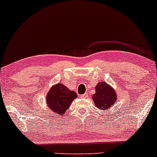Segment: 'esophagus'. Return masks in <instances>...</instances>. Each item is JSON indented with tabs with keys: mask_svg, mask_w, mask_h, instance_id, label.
Returning <instances> with one entry per match:
<instances>
[{
	"mask_svg": "<svg viewBox=\"0 0 157 157\" xmlns=\"http://www.w3.org/2000/svg\"><path fill=\"white\" fill-rule=\"evenodd\" d=\"M88 95H89V94H88L87 93H85L84 94H82V95H81L80 97H82V98H87V97H88Z\"/></svg>",
	"mask_w": 157,
	"mask_h": 157,
	"instance_id": "esophagus-1",
	"label": "esophagus"
}]
</instances>
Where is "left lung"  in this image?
<instances>
[{
    "mask_svg": "<svg viewBox=\"0 0 157 157\" xmlns=\"http://www.w3.org/2000/svg\"><path fill=\"white\" fill-rule=\"evenodd\" d=\"M92 100L98 109L109 110L117 101L116 91L105 82H98L95 86V94H93Z\"/></svg>",
    "mask_w": 157,
    "mask_h": 157,
    "instance_id": "obj_1",
    "label": "left lung"
}]
</instances>
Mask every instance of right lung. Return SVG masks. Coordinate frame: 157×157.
Instances as JSON below:
<instances>
[{
	"label": "right lung",
	"instance_id": "add662e5",
	"mask_svg": "<svg viewBox=\"0 0 157 157\" xmlns=\"http://www.w3.org/2000/svg\"><path fill=\"white\" fill-rule=\"evenodd\" d=\"M77 95L62 83L56 84L50 89L46 96V104L57 116L64 114Z\"/></svg>",
	"mask_w": 157,
	"mask_h": 157
}]
</instances>
